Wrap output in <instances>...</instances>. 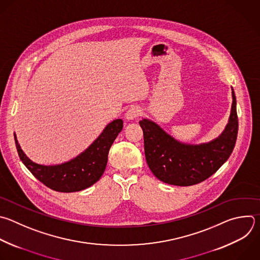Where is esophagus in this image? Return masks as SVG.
Here are the masks:
<instances>
[{
	"instance_id": "obj_1",
	"label": "esophagus",
	"mask_w": 260,
	"mask_h": 260,
	"mask_svg": "<svg viewBox=\"0 0 260 260\" xmlns=\"http://www.w3.org/2000/svg\"><path fill=\"white\" fill-rule=\"evenodd\" d=\"M142 114V109L139 106H132L125 113V118L127 120H134Z\"/></svg>"
}]
</instances>
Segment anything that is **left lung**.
<instances>
[{"mask_svg":"<svg viewBox=\"0 0 260 260\" xmlns=\"http://www.w3.org/2000/svg\"><path fill=\"white\" fill-rule=\"evenodd\" d=\"M232 97L231 114L224 131L208 143L185 144L147 118L140 121L146 160L158 180L174 186H193L211 177L229 159L238 135L237 102L233 88Z\"/></svg>","mask_w":260,"mask_h":260,"instance_id":"1","label":"left lung"}]
</instances>
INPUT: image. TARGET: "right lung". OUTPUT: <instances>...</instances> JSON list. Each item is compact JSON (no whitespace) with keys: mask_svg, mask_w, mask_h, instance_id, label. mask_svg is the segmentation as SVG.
Here are the masks:
<instances>
[{"mask_svg":"<svg viewBox=\"0 0 260 260\" xmlns=\"http://www.w3.org/2000/svg\"><path fill=\"white\" fill-rule=\"evenodd\" d=\"M122 127V119L113 120L90 147L75 158L56 165L34 162L22 151L15 134L14 139L20 160L41 183L54 191L71 193L89 188L100 180L107 165L110 147Z\"/></svg>","mask_w":260,"mask_h":260,"instance_id":"1","label":"right lung"}]
</instances>
